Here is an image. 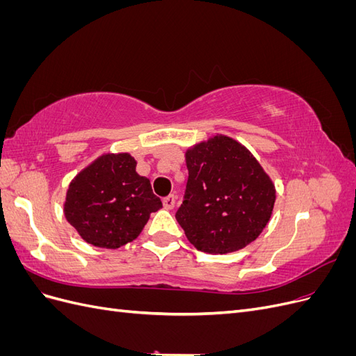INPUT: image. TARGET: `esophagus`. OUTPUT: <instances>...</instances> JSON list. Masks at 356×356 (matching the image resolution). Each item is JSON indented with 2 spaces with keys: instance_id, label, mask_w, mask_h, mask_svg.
I'll list each match as a JSON object with an SVG mask.
<instances>
[{
  "instance_id": "esophagus-1",
  "label": "esophagus",
  "mask_w": 356,
  "mask_h": 356,
  "mask_svg": "<svg viewBox=\"0 0 356 356\" xmlns=\"http://www.w3.org/2000/svg\"><path fill=\"white\" fill-rule=\"evenodd\" d=\"M175 199H177L175 195L166 196V197L163 199V207H165V209H172V208H174V207H175Z\"/></svg>"
}]
</instances>
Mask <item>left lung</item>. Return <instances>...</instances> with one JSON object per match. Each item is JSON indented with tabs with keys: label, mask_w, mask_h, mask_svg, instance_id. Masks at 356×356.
<instances>
[{
	"label": "left lung",
	"mask_w": 356,
	"mask_h": 356,
	"mask_svg": "<svg viewBox=\"0 0 356 356\" xmlns=\"http://www.w3.org/2000/svg\"><path fill=\"white\" fill-rule=\"evenodd\" d=\"M188 179L175 218L190 243L207 254L239 251L270 220L276 191L257 159L217 135L186 153Z\"/></svg>",
	"instance_id": "left-lung-1"
}]
</instances>
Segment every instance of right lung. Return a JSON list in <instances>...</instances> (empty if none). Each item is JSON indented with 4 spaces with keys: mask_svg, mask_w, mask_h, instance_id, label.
Here are the masks:
<instances>
[{
    "mask_svg": "<svg viewBox=\"0 0 356 356\" xmlns=\"http://www.w3.org/2000/svg\"><path fill=\"white\" fill-rule=\"evenodd\" d=\"M160 208L149 179L136 174V160L108 153L71 181L63 212L86 242L115 250L136 239Z\"/></svg>",
    "mask_w": 356,
    "mask_h": 356,
    "instance_id": "right-lung-1",
    "label": "right lung"
}]
</instances>
